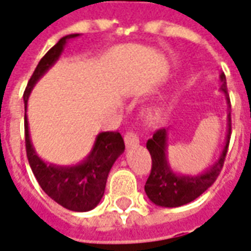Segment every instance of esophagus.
<instances>
[{
  "instance_id": "34e87169",
  "label": "esophagus",
  "mask_w": 251,
  "mask_h": 251,
  "mask_svg": "<svg viewBox=\"0 0 251 251\" xmlns=\"http://www.w3.org/2000/svg\"><path fill=\"white\" fill-rule=\"evenodd\" d=\"M124 142L127 147H133V146H138L139 144V138L132 132H127L124 136Z\"/></svg>"
}]
</instances>
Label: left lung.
I'll list each match as a JSON object with an SVG mask.
<instances>
[{
	"instance_id": "obj_1",
	"label": "left lung",
	"mask_w": 251,
	"mask_h": 251,
	"mask_svg": "<svg viewBox=\"0 0 251 251\" xmlns=\"http://www.w3.org/2000/svg\"><path fill=\"white\" fill-rule=\"evenodd\" d=\"M221 88L225 93L227 104V133L223 150L218 158L214 160L204 171L199 174H179L174 171L167 158L168 148V128H162L153 133L147 142V150L152 158L151 174L148 176L144 191L148 199L160 207H179L193 202L201 197L218 178L219 173L225 163L227 152L230 135H231V115H230V99L225 73L219 75Z\"/></svg>"
}]
</instances>
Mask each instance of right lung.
Listing matches in <instances>:
<instances>
[{"mask_svg":"<svg viewBox=\"0 0 251 251\" xmlns=\"http://www.w3.org/2000/svg\"><path fill=\"white\" fill-rule=\"evenodd\" d=\"M78 36V33H75L60 38V41L40 60L24 92L25 109L28 107L29 96L34 85L56 64L68 41ZM25 146L30 168L44 193L60 206L78 213L89 211L100 203L105 190L108 174L126 148L123 138L119 132H100L95 139L91 152L80 163L71 166L48 163L40 158L33 146L26 116Z\"/></svg>","mask_w":251,"mask_h":251,"instance_id":"right-lung-1","label":"right lung"}]
</instances>
